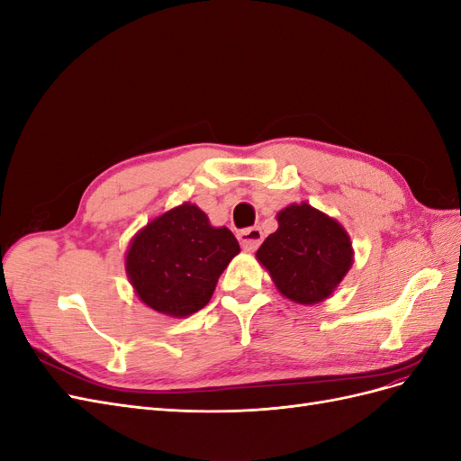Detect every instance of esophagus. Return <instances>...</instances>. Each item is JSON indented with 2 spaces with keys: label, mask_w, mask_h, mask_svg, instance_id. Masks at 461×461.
I'll return each mask as SVG.
<instances>
[{
  "label": "esophagus",
  "mask_w": 461,
  "mask_h": 461,
  "mask_svg": "<svg viewBox=\"0 0 461 461\" xmlns=\"http://www.w3.org/2000/svg\"><path fill=\"white\" fill-rule=\"evenodd\" d=\"M239 240L246 252H256L263 240V232L259 227H249V229H244L239 232Z\"/></svg>",
  "instance_id": "1"
}]
</instances>
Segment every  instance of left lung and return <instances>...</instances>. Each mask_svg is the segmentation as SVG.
Masks as SVG:
<instances>
[{
	"instance_id": "8db88e82",
	"label": "left lung",
	"mask_w": 461,
	"mask_h": 461,
	"mask_svg": "<svg viewBox=\"0 0 461 461\" xmlns=\"http://www.w3.org/2000/svg\"><path fill=\"white\" fill-rule=\"evenodd\" d=\"M276 221L278 229L259 246L258 261L285 298L303 305L327 300L354 263L350 236L308 202L290 203Z\"/></svg>"
}]
</instances>
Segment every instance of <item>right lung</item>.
<instances>
[{
  "label": "right lung",
  "mask_w": 461,
  "mask_h": 461,
  "mask_svg": "<svg viewBox=\"0 0 461 461\" xmlns=\"http://www.w3.org/2000/svg\"><path fill=\"white\" fill-rule=\"evenodd\" d=\"M239 252L227 227H212L202 209L186 202L136 232L124 269L148 308L188 317L212 300L221 273Z\"/></svg>",
  "instance_id": "obj_1"
}]
</instances>
